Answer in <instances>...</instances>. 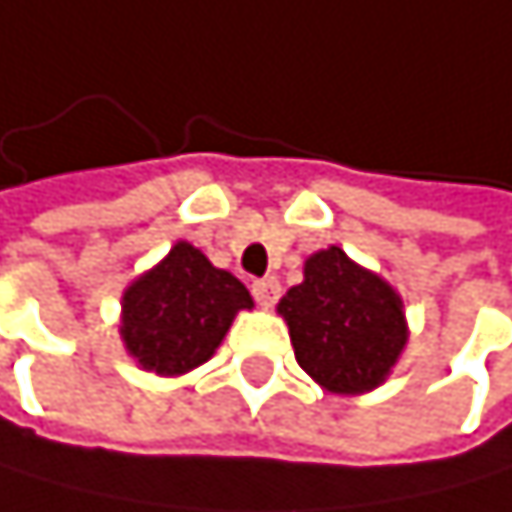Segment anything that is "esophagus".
I'll return each mask as SVG.
<instances>
[{
    "label": "esophagus",
    "mask_w": 512,
    "mask_h": 512,
    "mask_svg": "<svg viewBox=\"0 0 512 512\" xmlns=\"http://www.w3.org/2000/svg\"><path fill=\"white\" fill-rule=\"evenodd\" d=\"M251 294H254V301H258L261 307H273V304H276V298H279V279H273V276L254 279Z\"/></svg>",
    "instance_id": "1"
}]
</instances>
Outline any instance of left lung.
I'll list each match as a JSON object with an SVG mask.
<instances>
[{"label":"left lung","mask_w":512,"mask_h":512,"mask_svg":"<svg viewBox=\"0 0 512 512\" xmlns=\"http://www.w3.org/2000/svg\"><path fill=\"white\" fill-rule=\"evenodd\" d=\"M276 310L288 322L294 359L328 393L381 387L408 341L396 288L338 245L310 254L304 282L288 288Z\"/></svg>","instance_id":"obj_1"}]
</instances>
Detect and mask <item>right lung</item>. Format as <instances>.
Listing matches in <instances>:
<instances>
[{"instance_id":"obj_1","label":"right lung","mask_w":512,"mask_h":512,"mask_svg":"<svg viewBox=\"0 0 512 512\" xmlns=\"http://www.w3.org/2000/svg\"><path fill=\"white\" fill-rule=\"evenodd\" d=\"M248 288L214 267L199 248L178 242L122 294V344L137 365L165 378L187 375L221 347L239 310H251Z\"/></svg>"}]
</instances>
